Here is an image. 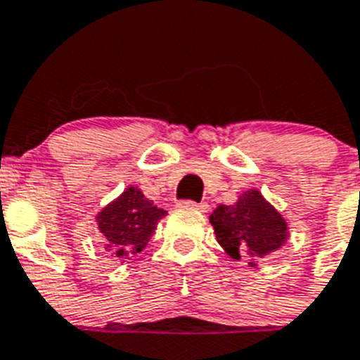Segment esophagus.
Listing matches in <instances>:
<instances>
[{"label": "esophagus", "mask_w": 360, "mask_h": 360, "mask_svg": "<svg viewBox=\"0 0 360 360\" xmlns=\"http://www.w3.org/2000/svg\"><path fill=\"white\" fill-rule=\"evenodd\" d=\"M182 206H186V208L198 210V212H208V204H206V202H195V200H184Z\"/></svg>", "instance_id": "esophagus-1"}]
</instances>
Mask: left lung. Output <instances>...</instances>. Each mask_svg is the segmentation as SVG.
I'll list each match as a JSON object with an SVG mask.
<instances>
[{"label": "left lung", "mask_w": 360, "mask_h": 360, "mask_svg": "<svg viewBox=\"0 0 360 360\" xmlns=\"http://www.w3.org/2000/svg\"><path fill=\"white\" fill-rule=\"evenodd\" d=\"M210 223L219 245L236 260L241 257L264 258L277 251L288 238L284 217L257 189L245 191L232 206H217L210 215Z\"/></svg>", "instance_id": "8db88e82"}]
</instances>
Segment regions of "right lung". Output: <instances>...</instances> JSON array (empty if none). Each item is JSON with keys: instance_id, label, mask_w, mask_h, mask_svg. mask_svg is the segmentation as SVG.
I'll list each match as a JSON object with an SVG mask.
<instances>
[{"instance_id": "right-lung-1", "label": "right lung", "mask_w": 360, "mask_h": 360, "mask_svg": "<svg viewBox=\"0 0 360 360\" xmlns=\"http://www.w3.org/2000/svg\"><path fill=\"white\" fill-rule=\"evenodd\" d=\"M165 215V210L154 206L141 189L128 188L96 215V223L108 245L105 249L117 258H130L145 249Z\"/></svg>"}]
</instances>
